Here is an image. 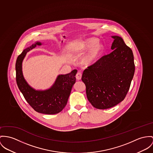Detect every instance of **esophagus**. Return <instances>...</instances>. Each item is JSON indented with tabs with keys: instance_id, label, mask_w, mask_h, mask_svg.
<instances>
[{
	"instance_id": "1",
	"label": "esophagus",
	"mask_w": 153,
	"mask_h": 153,
	"mask_svg": "<svg viewBox=\"0 0 153 153\" xmlns=\"http://www.w3.org/2000/svg\"><path fill=\"white\" fill-rule=\"evenodd\" d=\"M82 74L81 73L79 72V73H77L76 74V79H77V80H80V79H82Z\"/></svg>"
}]
</instances>
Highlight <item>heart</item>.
Wrapping results in <instances>:
<instances>
[{"mask_svg": "<svg viewBox=\"0 0 153 153\" xmlns=\"http://www.w3.org/2000/svg\"><path fill=\"white\" fill-rule=\"evenodd\" d=\"M84 48H90L82 58V63L85 65H91L98 58L103 51V45L95 38H88L84 43Z\"/></svg>", "mask_w": 153, "mask_h": 153, "instance_id": "heart-1", "label": "heart"}]
</instances>
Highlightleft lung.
Here are the masks:
<instances>
[{
	"instance_id": "left-lung-1",
	"label": "left lung",
	"mask_w": 153,
	"mask_h": 153,
	"mask_svg": "<svg viewBox=\"0 0 153 153\" xmlns=\"http://www.w3.org/2000/svg\"><path fill=\"white\" fill-rule=\"evenodd\" d=\"M112 38V52L88 66L82 77L88 100L100 109L112 108L125 99L135 71L131 49L121 37Z\"/></svg>"
}]
</instances>
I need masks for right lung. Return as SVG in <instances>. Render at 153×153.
<instances>
[{"label":"right lung","instance_id":"1","mask_svg":"<svg viewBox=\"0 0 153 153\" xmlns=\"http://www.w3.org/2000/svg\"><path fill=\"white\" fill-rule=\"evenodd\" d=\"M36 41L30 47L25 49L17 57L16 63V82L24 98L35 111L39 113L53 115L62 111L66 105L73 85L76 82L74 69L70 73L59 75L53 85L46 90H36L24 79L22 71V62L27 52L41 45Z\"/></svg>","mask_w":153,"mask_h":153}]
</instances>
